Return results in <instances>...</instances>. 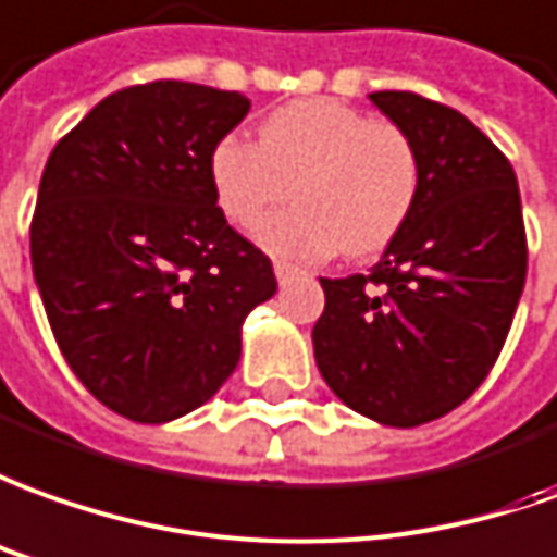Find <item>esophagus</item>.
Returning <instances> with one entry per match:
<instances>
[{
    "mask_svg": "<svg viewBox=\"0 0 557 557\" xmlns=\"http://www.w3.org/2000/svg\"><path fill=\"white\" fill-rule=\"evenodd\" d=\"M300 267H294V263H285V260H275V278L282 282V285H287L294 275H300Z\"/></svg>",
    "mask_w": 557,
    "mask_h": 557,
    "instance_id": "34e87169",
    "label": "esophagus"
}]
</instances>
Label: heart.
<instances>
[{
    "label": "heart",
    "instance_id": "obj_1",
    "mask_svg": "<svg viewBox=\"0 0 557 557\" xmlns=\"http://www.w3.org/2000/svg\"><path fill=\"white\" fill-rule=\"evenodd\" d=\"M209 175L236 227H255L287 194L297 199L257 227L270 251L297 260L379 255L409 224L421 190L412 136L336 99L275 109L257 145L224 136L209 154Z\"/></svg>",
    "mask_w": 557,
    "mask_h": 557
}]
</instances>
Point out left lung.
Segmentation results:
<instances>
[{
    "mask_svg": "<svg viewBox=\"0 0 557 557\" xmlns=\"http://www.w3.org/2000/svg\"><path fill=\"white\" fill-rule=\"evenodd\" d=\"M370 99L416 141L421 190L373 272L321 278L312 343L345 406L416 428L491 373L528 275V236L512 163L476 124L409 90Z\"/></svg>",
    "mask_w": 557,
    "mask_h": 557,
    "instance_id": "left-lung-1",
    "label": "left lung"
}]
</instances>
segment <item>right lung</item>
Returning <instances> with one entry per match:
<instances>
[{"label":"right lung","instance_id":"right-lung-1","mask_svg":"<svg viewBox=\"0 0 557 557\" xmlns=\"http://www.w3.org/2000/svg\"><path fill=\"white\" fill-rule=\"evenodd\" d=\"M248 109L236 90L133 84L45 163L29 224L45 315L81 385L129 421L163 424L209 400L239 363L245 315L278 287L209 175Z\"/></svg>","mask_w":557,"mask_h":557}]
</instances>
